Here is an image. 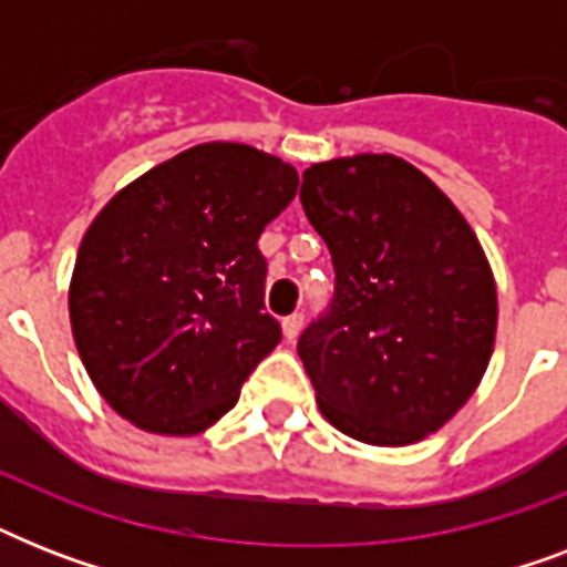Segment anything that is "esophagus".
Returning <instances> with one entry per match:
<instances>
[{
	"mask_svg": "<svg viewBox=\"0 0 567 567\" xmlns=\"http://www.w3.org/2000/svg\"><path fill=\"white\" fill-rule=\"evenodd\" d=\"M300 329H302V315L300 311H293V315H288V318L282 320V332L288 341H293V338L300 336Z\"/></svg>",
	"mask_w": 567,
	"mask_h": 567,
	"instance_id": "esophagus-1",
	"label": "esophagus"
}]
</instances>
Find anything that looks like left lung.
Wrapping results in <instances>:
<instances>
[{"label":"left lung","mask_w":567,"mask_h":567,"mask_svg":"<svg viewBox=\"0 0 567 567\" xmlns=\"http://www.w3.org/2000/svg\"><path fill=\"white\" fill-rule=\"evenodd\" d=\"M300 199L336 267L329 311L297 341L320 412L377 447L426 439L494 350L497 288L474 229L396 155L311 164Z\"/></svg>","instance_id":"left-lung-1"}]
</instances>
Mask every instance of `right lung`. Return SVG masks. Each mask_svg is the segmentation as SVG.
I'll use <instances>...</instances> for the list:
<instances>
[{
	"instance_id": "add662e5",
	"label": "right lung",
	"mask_w": 567,
	"mask_h": 567,
	"mask_svg": "<svg viewBox=\"0 0 567 567\" xmlns=\"http://www.w3.org/2000/svg\"><path fill=\"white\" fill-rule=\"evenodd\" d=\"M300 176L247 144H199L114 194L84 231L70 323L105 403L158 435H196L282 341L265 311L261 231Z\"/></svg>"
}]
</instances>
